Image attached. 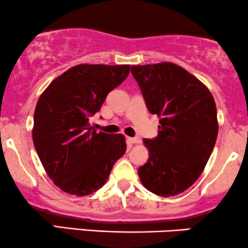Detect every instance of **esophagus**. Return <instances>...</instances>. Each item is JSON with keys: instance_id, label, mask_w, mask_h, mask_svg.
<instances>
[{"instance_id": "esophagus-1", "label": "esophagus", "mask_w": 248, "mask_h": 248, "mask_svg": "<svg viewBox=\"0 0 248 248\" xmlns=\"http://www.w3.org/2000/svg\"><path fill=\"white\" fill-rule=\"evenodd\" d=\"M130 142L135 143V144H140V143L142 142V140L140 139L139 136H136V137H132V139H130Z\"/></svg>"}]
</instances>
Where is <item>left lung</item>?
Returning a JSON list of instances; mask_svg holds the SVG:
<instances>
[{"label":"left lung","mask_w":248,"mask_h":248,"mask_svg":"<svg viewBox=\"0 0 248 248\" xmlns=\"http://www.w3.org/2000/svg\"><path fill=\"white\" fill-rule=\"evenodd\" d=\"M148 109L159 118L158 136L143 140L149 159L143 186L158 196L183 193L203 172L218 134L214 97L201 80L172 62L133 65Z\"/></svg>","instance_id":"left-lung-1"}]
</instances>
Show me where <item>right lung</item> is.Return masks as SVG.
I'll list each match as a JSON object with an SVG mask.
<instances>
[{"label": "right lung", "mask_w": 248, "mask_h": 248, "mask_svg": "<svg viewBox=\"0 0 248 248\" xmlns=\"http://www.w3.org/2000/svg\"><path fill=\"white\" fill-rule=\"evenodd\" d=\"M129 71V64H77L39 97L33 144L47 175L63 192L85 196L101 188L126 153L122 134L97 133L89 119Z\"/></svg>", "instance_id": "add662e5"}]
</instances>
